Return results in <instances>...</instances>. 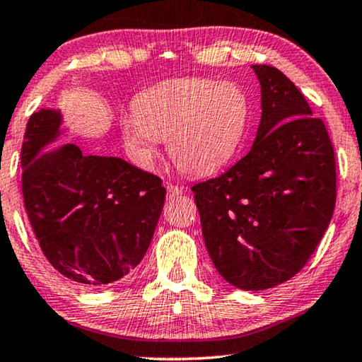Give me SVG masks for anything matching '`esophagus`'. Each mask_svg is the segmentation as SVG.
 Returning <instances> with one entry per match:
<instances>
[{
	"label": "esophagus",
	"mask_w": 362,
	"mask_h": 362,
	"mask_svg": "<svg viewBox=\"0 0 362 362\" xmlns=\"http://www.w3.org/2000/svg\"><path fill=\"white\" fill-rule=\"evenodd\" d=\"M166 191H168V196H170V197H177V196H181L182 192H185V187L176 186V185H168Z\"/></svg>",
	"instance_id": "34e87169"
}]
</instances>
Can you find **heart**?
<instances>
[{"label": "heart", "mask_w": 362, "mask_h": 362, "mask_svg": "<svg viewBox=\"0 0 362 362\" xmlns=\"http://www.w3.org/2000/svg\"><path fill=\"white\" fill-rule=\"evenodd\" d=\"M135 118L122 123L127 150L141 166L166 140L168 155L189 176H211L234 160L244 145L250 102L235 82L191 77L160 83L136 97Z\"/></svg>", "instance_id": "1"}]
</instances>
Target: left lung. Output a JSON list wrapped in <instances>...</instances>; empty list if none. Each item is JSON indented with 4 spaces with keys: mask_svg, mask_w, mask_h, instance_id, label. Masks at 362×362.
<instances>
[{
    "mask_svg": "<svg viewBox=\"0 0 362 362\" xmlns=\"http://www.w3.org/2000/svg\"><path fill=\"white\" fill-rule=\"evenodd\" d=\"M262 117L250 151L191 187L212 264L240 290H267L303 269L333 217L336 163L329 135L295 83L252 66Z\"/></svg>",
    "mask_w": 362,
    "mask_h": 362,
    "instance_id": "8db88e82",
    "label": "left lung"
}]
</instances>
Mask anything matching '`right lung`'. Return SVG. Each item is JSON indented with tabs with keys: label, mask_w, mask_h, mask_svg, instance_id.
I'll return each mask as SVG.
<instances>
[{
	"label": "right lung",
	"mask_w": 362,
	"mask_h": 362,
	"mask_svg": "<svg viewBox=\"0 0 362 362\" xmlns=\"http://www.w3.org/2000/svg\"><path fill=\"white\" fill-rule=\"evenodd\" d=\"M59 110L29 118L21 148L23 197L42 254L77 285L120 280L140 264L155 234L166 189L161 180L122 158L83 155L61 135Z\"/></svg>",
	"instance_id": "1"
}]
</instances>
